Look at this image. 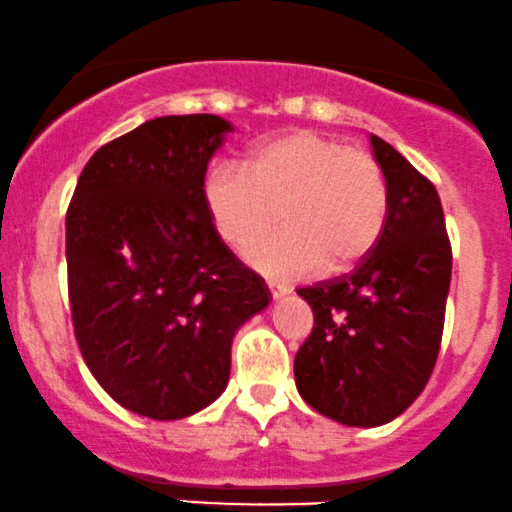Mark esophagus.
Instances as JSON below:
<instances>
[{
	"label": "esophagus",
	"instance_id": "1",
	"mask_svg": "<svg viewBox=\"0 0 512 512\" xmlns=\"http://www.w3.org/2000/svg\"><path fill=\"white\" fill-rule=\"evenodd\" d=\"M268 290H270V294H273L275 299H278V297H285V294L290 292V287H287V285H282V282L268 280Z\"/></svg>",
	"mask_w": 512,
	"mask_h": 512
}]
</instances>
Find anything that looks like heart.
<instances>
[{
    "label": "heart",
    "mask_w": 512,
    "mask_h": 512,
    "mask_svg": "<svg viewBox=\"0 0 512 512\" xmlns=\"http://www.w3.org/2000/svg\"><path fill=\"white\" fill-rule=\"evenodd\" d=\"M203 201L234 249L258 242L280 218L285 227L246 254L256 268L280 278L342 273L381 239L388 182L371 153L302 129L258 143L244 167L218 162Z\"/></svg>",
    "instance_id": "1"
}]
</instances>
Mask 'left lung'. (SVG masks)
I'll return each mask as SVG.
<instances>
[{
	"label": "left lung",
	"mask_w": 512,
	"mask_h": 512,
	"mask_svg": "<svg viewBox=\"0 0 512 512\" xmlns=\"http://www.w3.org/2000/svg\"><path fill=\"white\" fill-rule=\"evenodd\" d=\"M388 182L381 239L354 270L297 290L314 328L294 357L299 395L323 417L378 426L426 388L441 350L453 249L436 186L371 134Z\"/></svg>",
	"instance_id": "obj_1"
}]
</instances>
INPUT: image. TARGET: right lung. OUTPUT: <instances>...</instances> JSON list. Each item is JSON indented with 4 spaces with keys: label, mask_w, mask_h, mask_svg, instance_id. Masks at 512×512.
Wrapping results in <instances>:
<instances>
[{
    "label": "right lung",
    "mask_w": 512,
    "mask_h": 512,
    "mask_svg": "<svg viewBox=\"0 0 512 512\" xmlns=\"http://www.w3.org/2000/svg\"><path fill=\"white\" fill-rule=\"evenodd\" d=\"M227 131L215 114L150 119L95 150L66 210L78 350L110 398L150 419L189 417L218 398L234 333L270 302L203 201Z\"/></svg>",
    "instance_id": "obj_1"
}]
</instances>
